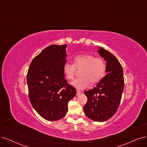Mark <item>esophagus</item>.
<instances>
[{
	"label": "esophagus",
	"mask_w": 147,
	"mask_h": 147,
	"mask_svg": "<svg viewBox=\"0 0 147 147\" xmlns=\"http://www.w3.org/2000/svg\"><path fill=\"white\" fill-rule=\"evenodd\" d=\"M80 94H81L80 91H77V94H76V96H79Z\"/></svg>",
	"instance_id": "esophagus-1"
}]
</instances>
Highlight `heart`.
Here are the masks:
<instances>
[{
  "label": "heart",
  "instance_id": "obj_1",
  "mask_svg": "<svg viewBox=\"0 0 147 147\" xmlns=\"http://www.w3.org/2000/svg\"><path fill=\"white\" fill-rule=\"evenodd\" d=\"M76 68L81 69L80 76L74 79L71 85L79 90L87 88L91 84L98 83L104 77L106 71V63L101 57H95L88 54H82L75 56L73 59V64L68 62L63 65V73L65 78L68 80L73 79Z\"/></svg>",
  "mask_w": 147,
  "mask_h": 147
}]
</instances>
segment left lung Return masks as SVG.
I'll return each mask as SVG.
<instances>
[{
    "label": "left lung",
    "mask_w": 147,
    "mask_h": 147,
    "mask_svg": "<svg viewBox=\"0 0 147 147\" xmlns=\"http://www.w3.org/2000/svg\"><path fill=\"white\" fill-rule=\"evenodd\" d=\"M97 52L106 61L108 73L96 87L86 91L88 101L84 107L85 115L96 122H104L116 112L120 104L124 87L123 68L112 53L98 47Z\"/></svg>",
    "instance_id": "left-lung-1"
}]
</instances>
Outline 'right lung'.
<instances>
[{
    "instance_id": "1",
    "label": "right lung",
    "mask_w": 147,
    "mask_h": 147,
    "mask_svg": "<svg viewBox=\"0 0 147 147\" xmlns=\"http://www.w3.org/2000/svg\"><path fill=\"white\" fill-rule=\"evenodd\" d=\"M67 46L51 45L45 48L32 60L27 73L31 104L47 121L63 118L68 111V102L76 94L63 73V65L67 61Z\"/></svg>"
}]
</instances>
